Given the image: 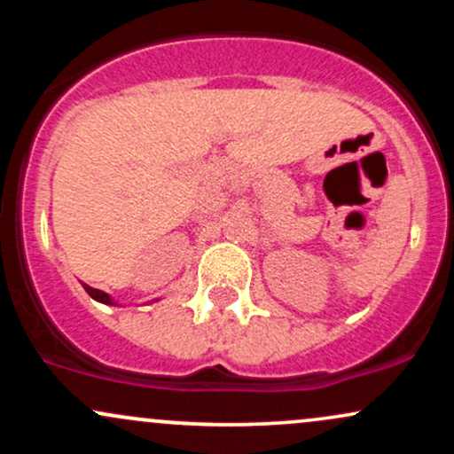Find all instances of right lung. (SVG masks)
<instances>
[{"label":"right lung","instance_id":"obj_1","mask_svg":"<svg viewBox=\"0 0 454 454\" xmlns=\"http://www.w3.org/2000/svg\"><path fill=\"white\" fill-rule=\"evenodd\" d=\"M82 288H85V290H87V294H90V296H91V299L100 301V303H106V305H114V301L111 299V296H108L106 293H102V290L90 288V286H87V284H82Z\"/></svg>","mask_w":454,"mask_h":454}]
</instances>
